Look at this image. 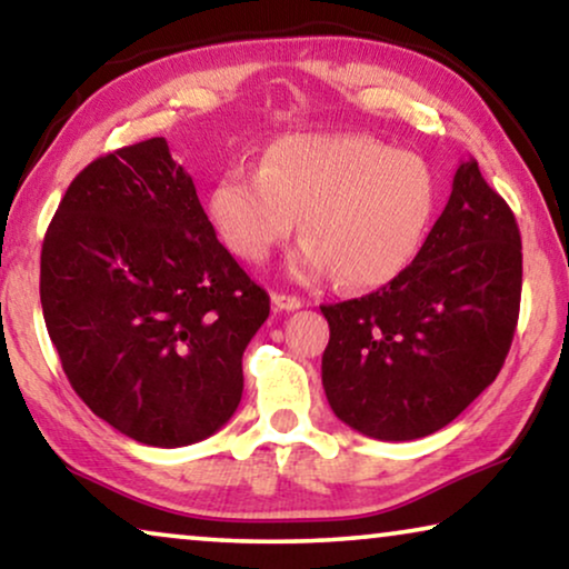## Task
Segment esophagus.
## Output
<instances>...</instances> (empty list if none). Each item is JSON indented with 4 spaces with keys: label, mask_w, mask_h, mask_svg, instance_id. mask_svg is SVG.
Segmentation results:
<instances>
[{
    "label": "esophagus",
    "mask_w": 569,
    "mask_h": 569,
    "mask_svg": "<svg viewBox=\"0 0 569 569\" xmlns=\"http://www.w3.org/2000/svg\"><path fill=\"white\" fill-rule=\"evenodd\" d=\"M271 306H274V310H298V308H302V300L295 298V295L274 292L271 295Z\"/></svg>",
    "instance_id": "1"
}]
</instances>
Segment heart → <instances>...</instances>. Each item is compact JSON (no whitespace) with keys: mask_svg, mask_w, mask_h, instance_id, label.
<instances>
[{"mask_svg":"<svg viewBox=\"0 0 569 569\" xmlns=\"http://www.w3.org/2000/svg\"><path fill=\"white\" fill-rule=\"evenodd\" d=\"M438 204L417 152L368 134L298 131L274 139L259 168L232 166L209 191V217L246 261L267 259L300 212L306 238L290 256L300 279L337 271L345 287H380L415 259Z\"/></svg>","mask_w":569,"mask_h":569,"instance_id":"1","label":"heart"}]
</instances>
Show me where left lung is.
<instances>
[{"mask_svg":"<svg viewBox=\"0 0 569 569\" xmlns=\"http://www.w3.org/2000/svg\"><path fill=\"white\" fill-rule=\"evenodd\" d=\"M523 284L510 207L461 160L417 259L365 298L321 306V378L333 415L376 440H417L461 415L500 372Z\"/></svg>","mask_w":569,"mask_h":569,"instance_id":"obj_1","label":"left lung"}]
</instances>
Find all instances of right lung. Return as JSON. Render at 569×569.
<instances>
[{"label":"right lung","mask_w":569,"mask_h":569,"mask_svg":"<svg viewBox=\"0 0 569 569\" xmlns=\"http://www.w3.org/2000/svg\"><path fill=\"white\" fill-rule=\"evenodd\" d=\"M41 306L77 396L154 448L191 446L236 415L243 352L269 318L166 137L69 183L43 238Z\"/></svg>","instance_id":"add662e5"}]
</instances>
